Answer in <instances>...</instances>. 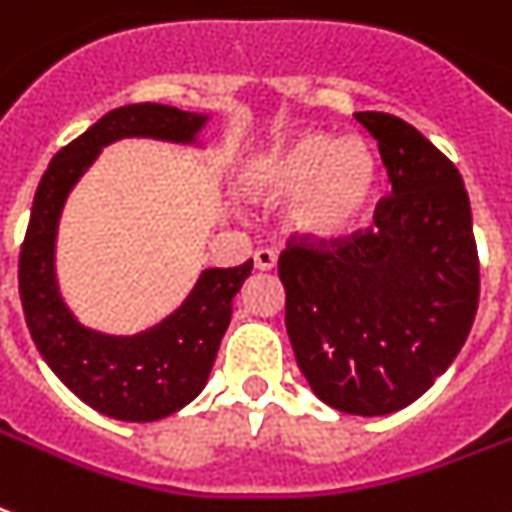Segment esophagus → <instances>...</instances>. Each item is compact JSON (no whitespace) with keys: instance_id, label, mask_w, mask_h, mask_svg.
Returning a JSON list of instances; mask_svg holds the SVG:
<instances>
[{"instance_id":"esophagus-1","label":"esophagus","mask_w":512,"mask_h":512,"mask_svg":"<svg viewBox=\"0 0 512 512\" xmlns=\"http://www.w3.org/2000/svg\"><path fill=\"white\" fill-rule=\"evenodd\" d=\"M276 252H273V249H268V247H260L255 252V268L257 271H271L273 265H276Z\"/></svg>"}]
</instances>
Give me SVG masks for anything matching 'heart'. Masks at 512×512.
I'll use <instances>...</instances> for the list:
<instances>
[{
    "mask_svg": "<svg viewBox=\"0 0 512 512\" xmlns=\"http://www.w3.org/2000/svg\"><path fill=\"white\" fill-rule=\"evenodd\" d=\"M249 199L279 204L295 196L289 220L313 239H340L361 223L377 188V156L364 140H335L305 130L263 154L239 172Z\"/></svg>",
    "mask_w": 512,
    "mask_h": 512,
    "instance_id": "obj_1",
    "label": "heart"
}]
</instances>
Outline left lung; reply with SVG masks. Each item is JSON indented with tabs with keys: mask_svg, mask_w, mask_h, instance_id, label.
<instances>
[{
	"mask_svg": "<svg viewBox=\"0 0 512 512\" xmlns=\"http://www.w3.org/2000/svg\"><path fill=\"white\" fill-rule=\"evenodd\" d=\"M377 140L390 196L348 239H292L279 257L287 332L316 396L345 414L404 409L449 369L478 308L468 191L412 124L356 114Z\"/></svg>",
	"mask_w": 512,
	"mask_h": 512,
	"instance_id": "left-lung-1",
	"label": "left lung"
}]
</instances>
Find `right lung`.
Segmentation results:
<instances>
[{
  "instance_id": "1",
  "label": "right lung",
  "mask_w": 512,
  "mask_h": 512,
  "mask_svg": "<svg viewBox=\"0 0 512 512\" xmlns=\"http://www.w3.org/2000/svg\"><path fill=\"white\" fill-rule=\"evenodd\" d=\"M207 119V114L162 103L114 108L52 156L36 188L18 263L28 332L58 380L95 412L114 420H162L199 396L231 324L233 297L252 273V260L201 271L191 295L162 324L138 335H103L79 324L60 297L55 276L60 212L71 188L108 143L151 138L191 146Z\"/></svg>"
}]
</instances>
